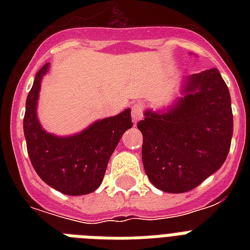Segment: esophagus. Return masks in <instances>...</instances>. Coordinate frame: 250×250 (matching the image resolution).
Returning a JSON list of instances; mask_svg holds the SVG:
<instances>
[{"instance_id":"34e87169","label":"esophagus","mask_w":250,"mask_h":250,"mask_svg":"<svg viewBox=\"0 0 250 250\" xmlns=\"http://www.w3.org/2000/svg\"><path fill=\"white\" fill-rule=\"evenodd\" d=\"M143 113H144V110H143V106L136 104V105L132 106V121L135 123L140 121L141 118H143Z\"/></svg>"}]
</instances>
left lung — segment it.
I'll use <instances>...</instances> for the list:
<instances>
[{
	"mask_svg": "<svg viewBox=\"0 0 250 250\" xmlns=\"http://www.w3.org/2000/svg\"><path fill=\"white\" fill-rule=\"evenodd\" d=\"M180 92L172 105L145 110L137 123L145 172L167 193L188 192L219 170L233 132L231 96L217 68L187 76Z\"/></svg>",
	"mask_w": 250,
	"mask_h": 250,
	"instance_id": "8db88e82",
	"label": "left lung"
}]
</instances>
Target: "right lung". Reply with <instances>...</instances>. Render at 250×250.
<instances>
[{
    "instance_id": "add662e5",
    "label": "right lung",
    "mask_w": 250,
    "mask_h": 250,
    "mask_svg": "<svg viewBox=\"0 0 250 250\" xmlns=\"http://www.w3.org/2000/svg\"><path fill=\"white\" fill-rule=\"evenodd\" d=\"M49 67L50 63H46L39 70L25 101L27 152L35 171L48 186L68 196L88 194L101 186L110 157L123 133L133 125L131 109L98 119L75 135L46 132L37 118V101Z\"/></svg>"
}]
</instances>
